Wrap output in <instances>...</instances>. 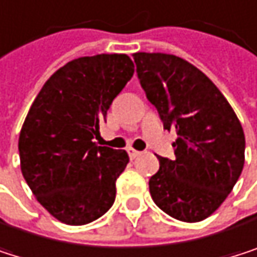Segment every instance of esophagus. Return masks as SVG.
Listing matches in <instances>:
<instances>
[{"mask_svg": "<svg viewBox=\"0 0 257 257\" xmlns=\"http://www.w3.org/2000/svg\"><path fill=\"white\" fill-rule=\"evenodd\" d=\"M127 154H130V157H131V160H134V158H137L142 152H139V151H136V149H133V148H130L127 149Z\"/></svg>", "mask_w": 257, "mask_h": 257, "instance_id": "1", "label": "esophagus"}]
</instances>
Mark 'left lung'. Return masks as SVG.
<instances>
[{
  "instance_id": "left-lung-1",
  "label": "left lung",
  "mask_w": 257,
  "mask_h": 257,
  "mask_svg": "<svg viewBox=\"0 0 257 257\" xmlns=\"http://www.w3.org/2000/svg\"><path fill=\"white\" fill-rule=\"evenodd\" d=\"M137 75L164 130H176L175 158L160 157L149 191L170 217L196 223L214 214L244 167L242 126L217 85L187 60L136 52Z\"/></svg>"
}]
</instances>
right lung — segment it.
I'll use <instances>...</instances> for the list:
<instances>
[{
    "instance_id": "1",
    "label": "right lung",
    "mask_w": 257,
    "mask_h": 257,
    "mask_svg": "<svg viewBox=\"0 0 257 257\" xmlns=\"http://www.w3.org/2000/svg\"><path fill=\"white\" fill-rule=\"evenodd\" d=\"M133 75L126 54L75 58L51 75L25 117L18 145L24 179L64 224L91 223L114 203L115 181L130 157L93 139Z\"/></svg>"
}]
</instances>
